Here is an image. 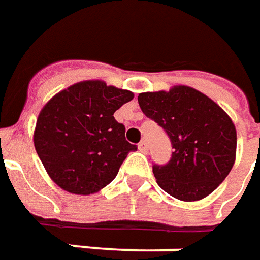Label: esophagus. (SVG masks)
<instances>
[{
	"label": "esophagus",
	"mask_w": 260,
	"mask_h": 260,
	"mask_svg": "<svg viewBox=\"0 0 260 260\" xmlns=\"http://www.w3.org/2000/svg\"><path fill=\"white\" fill-rule=\"evenodd\" d=\"M139 150L141 151V152H147V151H148V144H147L145 140H143V141H140L139 143Z\"/></svg>",
	"instance_id": "1"
}]
</instances>
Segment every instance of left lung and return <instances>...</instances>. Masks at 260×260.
<instances>
[{"label":"left lung","mask_w":260,"mask_h":260,"mask_svg":"<svg viewBox=\"0 0 260 260\" xmlns=\"http://www.w3.org/2000/svg\"><path fill=\"white\" fill-rule=\"evenodd\" d=\"M143 113L168 134L172 156L152 172L161 189L183 202L214 192L235 162L237 132L224 110L202 92L176 85L139 95Z\"/></svg>","instance_id":"8db88e82"}]
</instances>
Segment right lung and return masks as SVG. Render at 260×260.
Returning <instances> with one entry per match:
<instances>
[{
    "mask_svg": "<svg viewBox=\"0 0 260 260\" xmlns=\"http://www.w3.org/2000/svg\"><path fill=\"white\" fill-rule=\"evenodd\" d=\"M133 92L82 81L58 92L39 113L33 143L53 182L74 194H92L109 185L130 151L115 113Z\"/></svg>",
    "mask_w": 260,
    "mask_h": 260,
    "instance_id": "1",
    "label": "right lung"
}]
</instances>
